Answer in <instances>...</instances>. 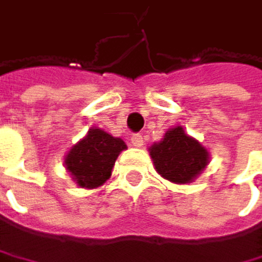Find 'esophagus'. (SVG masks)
Returning a JSON list of instances; mask_svg holds the SVG:
<instances>
[{"label":"esophagus","mask_w":262,"mask_h":262,"mask_svg":"<svg viewBox=\"0 0 262 262\" xmlns=\"http://www.w3.org/2000/svg\"><path fill=\"white\" fill-rule=\"evenodd\" d=\"M132 144L135 146V147H141L143 146V143H144V138H143V135H140V134H135V135H132Z\"/></svg>","instance_id":"obj_1"}]
</instances>
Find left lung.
Returning a JSON list of instances; mask_svg holds the SVG:
<instances>
[{
    "label": "left lung",
    "mask_w": 262,
    "mask_h": 262,
    "mask_svg": "<svg viewBox=\"0 0 262 262\" xmlns=\"http://www.w3.org/2000/svg\"><path fill=\"white\" fill-rule=\"evenodd\" d=\"M157 173L173 184L193 182L209 165V150L182 125L168 128L163 138L149 147Z\"/></svg>",
    "instance_id": "1"
}]
</instances>
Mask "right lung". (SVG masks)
Here are the masks:
<instances>
[{
	"label": "right lung",
	"instance_id": "right-lung-1",
	"mask_svg": "<svg viewBox=\"0 0 262 262\" xmlns=\"http://www.w3.org/2000/svg\"><path fill=\"white\" fill-rule=\"evenodd\" d=\"M127 149V144L105 132L93 127L88 134L69 149L64 157V166L74 182L81 188H99L112 176L118 156Z\"/></svg>",
	"mask_w": 262,
	"mask_h": 262
}]
</instances>
